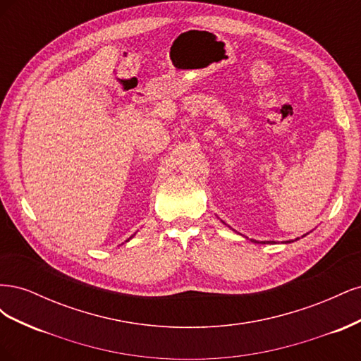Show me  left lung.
Segmentation results:
<instances>
[{
    "mask_svg": "<svg viewBox=\"0 0 361 361\" xmlns=\"http://www.w3.org/2000/svg\"><path fill=\"white\" fill-rule=\"evenodd\" d=\"M304 236H305V235H304ZM251 241H253V243H257V241H255V239H251ZM285 243L288 244V243H292V241H285ZM262 244H265V243H262Z\"/></svg>",
    "mask_w": 361,
    "mask_h": 361,
    "instance_id": "1",
    "label": "left lung"
}]
</instances>
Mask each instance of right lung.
<instances>
[{
	"mask_svg": "<svg viewBox=\"0 0 361 361\" xmlns=\"http://www.w3.org/2000/svg\"><path fill=\"white\" fill-rule=\"evenodd\" d=\"M133 236H134V235H133ZM133 236H130V238H133ZM130 238H129V239H130ZM129 239H128V241H129Z\"/></svg>",
	"mask_w": 361,
	"mask_h": 361,
	"instance_id": "obj_1",
	"label": "right lung"
}]
</instances>
